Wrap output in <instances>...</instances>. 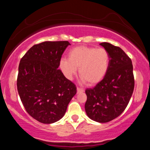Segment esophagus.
I'll use <instances>...</instances> for the list:
<instances>
[{
  "mask_svg": "<svg viewBox=\"0 0 150 150\" xmlns=\"http://www.w3.org/2000/svg\"><path fill=\"white\" fill-rule=\"evenodd\" d=\"M77 93H80V92H83L84 89L82 88H80V87H77Z\"/></svg>",
  "mask_w": 150,
  "mask_h": 150,
  "instance_id": "obj_1",
  "label": "esophagus"
}]
</instances>
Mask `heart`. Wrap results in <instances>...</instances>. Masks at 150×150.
Instances as JSON below:
<instances>
[{
	"label": "heart",
	"instance_id": "heart-1",
	"mask_svg": "<svg viewBox=\"0 0 150 150\" xmlns=\"http://www.w3.org/2000/svg\"><path fill=\"white\" fill-rule=\"evenodd\" d=\"M109 63V55L106 50L80 46L70 50L68 58L60 60L59 68L69 80L73 78L79 68L81 81L93 85L104 79Z\"/></svg>",
	"mask_w": 150,
	"mask_h": 150
}]
</instances>
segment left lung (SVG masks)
<instances>
[{"mask_svg":"<svg viewBox=\"0 0 150 150\" xmlns=\"http://www.w3.org/2000/svg\"><path fill=\"white\" fill-rule=\"evenodd\" d=\"M100 45L107 51L110 63L107 73L94 88L87 89L85 111L90 119L107 123L119 116L128 106L135 81L131 59L120 47L107 42Z\"/></svg>","mask_w":150,"mask_h":150,"instance_id":"1","label":"left lung"}]
</instances>
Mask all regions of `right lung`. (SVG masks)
Masks as SVG:
<instances>
[{
  "mask_svg": "<svg viewBox=\"0 0 150 150\" xmlns=\"http://www.w3.org/2000/svg\"><path fill=\"white\" fill-rule=\"evenodd\" d=\"M67 41L34 45L20 60L17 87L27 112L39 122L59 120L77 92L75 85L58 69Z\"/></svg>",
  "mask_w": 150,
  "mask_h": 150,
  "instance_id": "1",
  "label": "right lung"
}]
</instances>
